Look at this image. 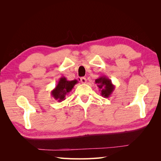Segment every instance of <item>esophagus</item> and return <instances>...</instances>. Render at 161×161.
<instances>
[{"label": "esophagus", "instance_id": "esophagus-1", "mask_svg": "<svg viewBox=\"0 0 161 161\" xmlns=\"http://www.w3.org/2000/svg\"><path fill=\"white\" fill-rule=\"evenodd\" d=\"M80 82L82 83H86V79L85 77H81L80 78Z\"/></svg>", "mask_w": 161, "mask_h": 161}]
</instances>
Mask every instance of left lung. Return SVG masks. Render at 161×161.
Wrapping results in <instances>:
<instances>
[{"label": "left lung", "mask_w": 161, "mask_h": 161, "mask_svg": "<svg viewBox=\"0 0 161 161\" xmlns=\"http://www.w3.org/2000/svg\"><path fill=\"white\" fill-rule=\"evenodd\" d=\"M95 82L97 84V86L99 87L101 96L105 98L109 97L115 89V86L112 84L111 80L105 76L99 77Z\"/></svg>", "instance_id": "left-lung-1"}]
</instances>
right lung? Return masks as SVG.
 <instances>
[{
  "mask_svg": "<svg viewBox=\"0 0 161 161\" xmlns=\"http://www.w3.org/2000/svg\"><path fill=\"white\" fill-rule=\"evenodd\" d=\"M77 83V80H68L64 76L61 77L55 88L52 91L51 95L53 99H55L58 102H61L65 100L66 96L69 93L74 86Z\"/></svg>",
  "mask_w": 161,
  "mask_h": 161,
  "instance_id": "obj_1",
  "label": "right lung"
}]
</instances>
